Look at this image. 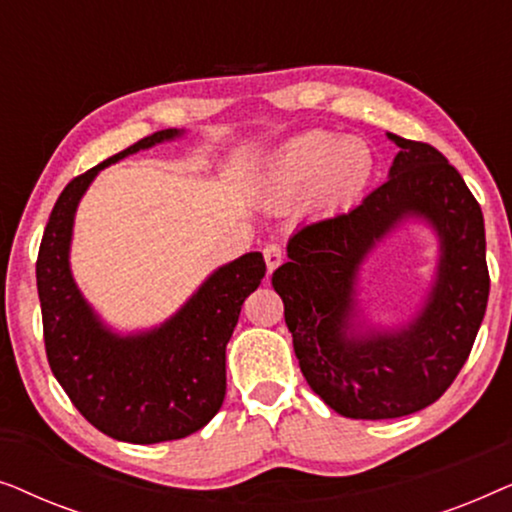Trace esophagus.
<instances>
[{"label": "esophagus", "mask_w": 512, "mask_h": 512, "mask_svg": "<svg viewBox=\"0 0 512 512\" xmlns=\"http://www.w3.org/2000/svg\"><path fill=\"white\" fill-rule=\"evenodd\" d=\"M263 256H265V265H268L270 275L275 272V268H279V263L284 261V251L282 247H277V244H268V247L263 249Z\"/></svg>", "instance_id": "1"}]
</instances>
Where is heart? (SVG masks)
Wrapping results in <instances>:
<instances>
[{
  "instance_id": "obj_1",
  "label": "heart",
  "mask_w": 512,
  "mask_h": 512,
  "mask_svg": "<svg viewBox=\"0 0 512 512\" xmlns=\"http://www.w3.org/2000/svg\"><path fill=\"white\" fill-rule=\"evenodd\" d=\"M373 172V151L363 139L312 130L270 153L258 174V193L275 205L307 195L314 212H335L366 191Z\"/></svg>"
}]
</instances>
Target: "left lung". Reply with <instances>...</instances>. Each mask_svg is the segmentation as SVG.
Masks as SVG:
<instances>
[{"instance_id": "8db88e82", "label": "left lung", "mask_w": 512, "mask_h": 512, "mask_svg": "<svg viewBox=\"0 0 512 512\" xmlns=\"http://www.w3.org/2000/svg\"><path fill=\"white\" fill-rule=\"evenodd\" d=\"M387 137L398 146L389 179L352 212L293 233L289 261L272 272L307 384L349 419L405 417L438 401L489 298L485 221L466 181L431 144ZM408 220L439 237L434 282L410 320L375 325L360 305L362 263Z\"/></svg>"}]
</instances>
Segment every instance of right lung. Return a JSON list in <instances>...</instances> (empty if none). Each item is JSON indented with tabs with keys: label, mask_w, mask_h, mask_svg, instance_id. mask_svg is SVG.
I'll return each instance as SVG.
<instances>
[{
	"label": "right lung",
	"mask_w": 512,
	"mask_h": 512,
	"mask_svg": "<svg viewBox=\"0 0 512 512\" xmlns=\"http://www.w3.org/2000/svg\"><path fill=\"white\" fill-rule=\"evenodd\" d=\"M184 135L179 128L158 130L69 181L37 258L46 356L55 380L95 429L135 445L191 436L221 410L226 345L244 298L265 277L263 254L249 251L216 268L163 324L132 333L111 328L81 293L69 251L76 209L90 184L104 167Z\"/></svg>",
	"instance_id": "1"
}]
</instances>
